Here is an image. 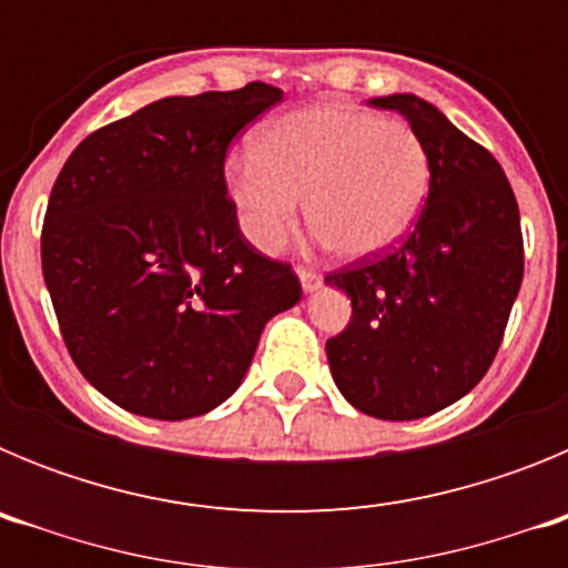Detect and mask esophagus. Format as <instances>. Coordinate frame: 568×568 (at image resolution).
Segmentation results:
<instances>
[{
	"label": "esophagus",
	"mask_w": 568,
	"mask_h": 568,
	"mask_svg": "<svg viewBox=\"0 0 568 568\" xmlns=\"http://www.w3.org/2000/svg\"><path fill=\"white\" fill-rule=\"evenodd\" d=\"M298 281L304 293H315L321 287V273L313 267H298Z\"/></svg>",
	"instance_id": "esophagus-1"
}]
</instances>
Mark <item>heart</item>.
<instances>
[{
	"label": "heart",
	"mask_w": 568,
	"mask_h": 568,
	"mask_svg": "<svg viewBox=\"0 0 568 568\" xmlns=\"http://www.w3.org/2000/svg\"><path fill=\"white\" fill-rule=\"evenodd\" d=\"M244 235L275 253L307 219L346 258L381 253L404 239L424 210L433 159L418 130L349 104H313L281 115L258 148L224 168Z\"/></svg>",
	"instance_id": "obj_1"
}]
</instances>
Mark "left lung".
I'll list each match as a JSON object with an SVG mask.
<instances>
[{
    "label": "left lung",
    "mask_w": 568,
    "mask_h": 568,
    "mask_svg": "<svg viewBox=\"0 0 568 568\" xmlns=\"http://www.w3.org/2000/svg\"><path fill=\"white\" fill-rule=\"evenodd\" d=\"M369 104L418 130L433 182L400 247L324 278L353 301L327 358L355 409L415 420L464 398L498 355L524 281V235L509 179L489 150L413 93Z\"/></svg>",
    "instance_id": "obj_1"
}]
</instances>
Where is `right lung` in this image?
<instances>
[{
  "mask_svg": "<svg viewBox=\"0 0 568 568\" xmlns=\"http://www.w3.org/2000/svg\"><path fill=\"white\" fill-rule=\"evenodd\" d=\"M278 88L168 97L99 128L64 162L42 273L79 373L133 415L184 420L239 389L301 281L261 255L227 199L224 159Z\"/></svg>",
  "mask_w": 568,
  "mask_h": 568,
  "instance_id": "right-lung-1",
  "label": "right lung"
}]
</instances>
